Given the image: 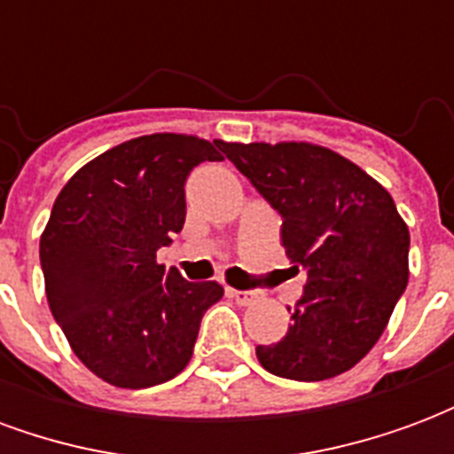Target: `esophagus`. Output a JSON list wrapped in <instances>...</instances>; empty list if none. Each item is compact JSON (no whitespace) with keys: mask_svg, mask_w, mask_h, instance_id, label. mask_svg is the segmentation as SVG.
I'll use <instances>...</instances> for the list:
<instances>
[{"mask_svg":"<svg viewBox=\"0 0 454 454\" xmlns=\"http://www.w3.org/2000/svg\"><path fill=\"white\" fill-rule=\"evenodd\" d=\"M228 296L236 299V304L240 306H253L257 301L255 292H240V289H228Z\"/></svg>","mask_w":454,"mask_h":454,"instance_id":"1","label":"esophagus"}]
</instances>
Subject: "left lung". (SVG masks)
I'll return each mask as SVG.
<instances>
[{
	"instance_id": "obj_1",
	"label": "left lung",
	"mask_w": 454,
	"mask_h": 454,
	"mask_svg": "<svg viewBox=\"0 0 454 454\" xmlns=\"http://www.w3.org/2000/svg\"><path fill=\"white\" fill-rule=\"evenodd\" d=\"M226 158L282 216V246L306 270L279 342L257 345L277 377L321 381L374 348L409 285V226L377 179L314 143H223Z\"/></svg>"
}]
</instances>
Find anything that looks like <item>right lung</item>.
Wrapping results in <instances>:
<instances>
[{
  "mask_svg": "<svg viewBox=\"0 0 454 454\" xmlns=\"http://www.w3.org/2000/svg\"><path fill=\"white\" fill-rule=\"evenodd\" d=\"M221 150L184 133L140 136L77 169L55 199L41 236L48 306L84 367L114 387L177 377L223 296L155 260L184 226L189 172Z\"/></svg>",
  "mask_w": 454,
  "mask_h": 454,
  "instance_id": "right-lung-1",
  "label": "right lung"
}]
</instances>
